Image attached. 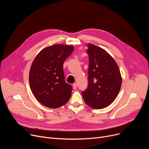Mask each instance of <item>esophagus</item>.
Masks as SVG:
<instances>
[{
	"label": "esophagus",
	"mask_w": 149,
	"mask_h": 149,
	"mask_svg": "<svg viewBox=\"0 0 149 149\" xmlns=\"http://www.w3.org/2000/svg\"><path fill=\"white\" fill-rule=\"evenodd\" d=\"M72 86H73V89H77V84L76 83H74L73 84V85H72Z\"/></svg>",
	"instance_id": "esophagus-1"
}]
</instances>
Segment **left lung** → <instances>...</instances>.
Returning <instances> with one entry per match:
<instances>
[{
  "label": "left lung",
  "instance_id": "obj_1",
  "mask_svg": "<svg viewBox=\"0 0 149 149\" xmlns=\"http://www.w3.org/2000/svg\"><path fill=\"white\" fill-rule=\"evenodd\" d=\"M89 56L88 86L81 92L86 104L96 109L110 105L118 95L122 79L114 59L104 49L87 45Z\"/></svg>",
  "mask_w": 149,
  "mask_h": 149
}]
</instances>
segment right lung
I'll list each match as a JSON object with an SVG mask.
<instances>
[{
	"mask_svg": "<svg viewBox=\"0 0 149 149\" xmlns=\"http://www.w3.org/2000/svg\"><path fill=\"white\" fill-rule=\"evenodd\" d=\"M73 46L54 45L42 50L31 65L29 81L31 91L43 105L55 109L69 101L72 86L65 80L63 63L74 51Z\"/></svg>",
	"mask_w": 149,
	"mask_h": 149,
	"instance_id": "1",
	"label": "right lung"
}]
</instances>
